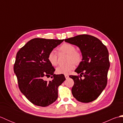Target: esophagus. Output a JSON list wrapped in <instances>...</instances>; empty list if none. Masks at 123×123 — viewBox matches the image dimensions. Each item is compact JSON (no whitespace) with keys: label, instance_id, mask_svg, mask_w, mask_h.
Instances as JSON below:
<instances>
[{"label":"esophagus","instance_id":"34e87169","mask_svg":"<svg viewBox=\"0 0 123 123\" xmlns=\"http://www.w3.org/2000/svg\"><path fill=\"white\" fill-rule=\"evenodd\" d=\"M65 78H66V79H68L69 78V75H65Z\"/></svg>","mask_w":123,"mask_h":123}]
</instances>
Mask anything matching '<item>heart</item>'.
Segmentation results:
<instances>
[{
	"label": "heart",
	"instance_id": "1",
	"mask_svg": "<svg viewBox=\"0 0 123 123\" xmlns=\"http://www.w3.org/2000/svg\"><path fill=\"white\" fill-rule=\"evenodd\" d=\"M60 52L67 53L68 56L67 61L69 62L65 64L60 65L57 67L56 72L58 74H69L74 68V64H78L82 60V54L80 52L75 50V47L72 44L66 43L59 47ZM48 61L52 66H56L57 64V56L55 51H51L48 54Z\"/></svg>",
	"mask_w": 123,
	"mask_h": 123
}]
</instances>
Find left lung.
<instances>
[{"mask_svg":"<svg viewBox=\"0 0 123 123\" xmlns=\"http://www.w3.org/2000/svg\"><path fill=\"white\" fill-rule=\"evenodd\" d=\"M66 42L80 49L82 59L75 72L79 74L70 75L74 80L72 93L78 101L90 103L96 100L105 88L110 67L109 53L106 46L98 38L89 35H80L65 39Z\"/></svg>","mask_w":123,"mask_h":123,"instance_id":"8db88e82","label":"left lung"}]
</instances>
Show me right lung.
<instances>
[{"instance_id":"add662e5","label":"right lung","mask_w":123,"mask_h":123,"mask_svg":"<svg viewBox=\"0 0 123 123\" xmlns=\"http://www.w3.org/2000/svg\"><path fill=\"white\" fill-rule=\"evenodd\" d=\"M63 41L33 38L17 53L14 71L19 88L35 105L46 107L55 101L57 88L66 80L64 74H54L55 70L48 59L49 52ZM45 76L52 80L46 81Z\"/></svg>"}]
</instances>
